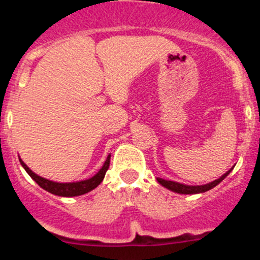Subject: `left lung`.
I'll use <instances>...</instances> for the list:
<instances>
[{
  "label": "left lung",
  "instance_id": "8db88e82",
  "mask_svg": "<svg viewBox=\"0 0 260 260\" xmlns=\"http://www.w3.org/2000/svg\"><path fill=\"white\" fill-rule=\"evenodd\" d=\"M232 171V170H229L228 172H225L224 175H222L220 179L212 181V182H209L206 183V185H199V186H190V185H183V183H180V182H176V181H169V180H164V179H157L159 183H161L164 187L169 188V190L174 191V192H177V193H185V195H187V193H200V192H206V191L211 190L212 187H215V186L217 185V183L221 182L222 180L225 179V177L228 176V174Z\"/></svg>",
  "mask_w": 260,
  "mask_h": 260
}]
</instances>
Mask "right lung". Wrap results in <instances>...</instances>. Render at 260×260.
<instances>
[{
    "instance_id": "obj_1",
    "label": "right lung",
    "mask_w": 260,
    "mask_h": 260,
    "mask_svg": "<svg viewBox=\"0 0 260 260\" xmlns=\"http://www.w3.org/2000/svg\"><path fill=\"white\" fill-rule=\"evenodd\" d=\"M21 165H22L23 169L26 170L30 177L38 183L40 187H43L44 190H46L48 192L52 193V195L61 196V198H74V196H80L84 193H88L89 191L94 190L95 187H98L101 185V182L103 181L104 176H106L107 170L109 169V162H111V156L107 157L106 162L102 166V169L94 175L93 177L86 180L81 181H75V182H56V181H51L48 179H44V177L36 175L32 170H30L27 167V165L20 159Z\"/></svg>"
}]
</instances>
